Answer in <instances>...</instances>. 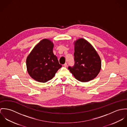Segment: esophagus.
I'll list each match as a JSON object with an SVG mask.
<instances>
[{
    "instance_id": "obj_1",
    "label": "esophagus",
    "mask_w": 127,
    "mask_h": 127,
    "mask_svg": "<svg viewBox=\"0 0 127 127\" xmlns=\"http://www.w3.org/2000/svg\"><path fill=\"white\" fill-rule=\"evenodd\" d=\"M63 66L65 67H67V63H65L64 65H63Z\"/></svg>"
}]
</instances>
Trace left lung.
<instances>
[{
  "label": "left lung",
  "mask_w": 127,
  "mask_h": 127,
  "mask_svg": "<svg viewBox=\"0 0 127 127\" xmlns=\"http://www.w3.org/2000/svg\"><path fill=\"white\" fill-rule=\"evenodd\" d=\"M74 57V66L68 69L77 80L86 82L97 76L101 70V59L90 43L83 38L75 41Z\"/></svg>",
  "instance_id": "8db88e82"
}]
</instances>
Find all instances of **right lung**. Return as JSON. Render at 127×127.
Returning a JSON list of instances; mask_svg holds the SVG:
<instances>
[{
	"label": "right lung",
	"mask_w": 127,
	"mask_h": 127,
	"mask_svg": "<svg viewBox=\"0 0 127 127\" xmlns=\"http://www.w3.org/2000/svg\"><path fill=\"white\" fill-rule=\"evenodd\" d=\"M54 44L44 39L32 49L26 59L27 71L35 80L45 83L52 79L62 65L53 53Z\"/></svg>",
	"instance_id": "1"
}]
</instances>
